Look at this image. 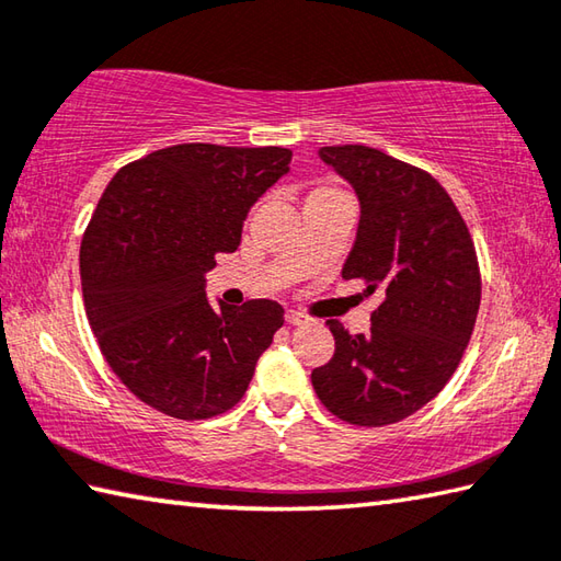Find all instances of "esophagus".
Returning a JSON list of instances; mask_svg holds the SVG:
<instances>
[{
    "label": "esophagus",
    "instance_id": "34e87169",
    "mask_svg": "<svg viewBox=\"0 0 561 561\" xmlns=\"http://www.w3.org/2000/svg\"><path fill=\"white\" fill-rule=\"evenodd\" d=\"M307 321H309V316H307V313L294 311V309H289V311H287V323H291V325H304Z\"/></svg>",
    "mask_w": 561,
    "mask_h": 561
}]
</instances>
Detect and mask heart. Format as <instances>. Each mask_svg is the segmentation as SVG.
Here are the masks:
<instances>
[{
  "instance_id": "heart-1",
  "label": "heart",
  "mask_w": 561,
  "mask_h": 561,
  "mask_svg": "<svg viewBox=\"0 0 561 561\" xmlns=\"http://www.w3.org/2000/svg\"><path fill=\"white\" fill-rule=\"evenodd\" d=\"M339 193H343V191H339L335 186H316L311 193H309V198H323V196H339ZM307 198V201H309Z\"/></svg>"
}]
</instances>
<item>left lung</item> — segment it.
I'll use <instances>...</instances> for the list:
<instances>
[{
  "label": "left lung",
  "mask_w": 561,
  "mask_h": 561,
  "mask_svg": "<svg viewBox=\"0 0 561 561\" xmlns=\"http://www.w3.org/2000/svg\"><path fill=\"white\" fill-rule=\"evenodd\" d=\"M353 183L360 222L343 279L378 294L370 333L329 319L335 353L311 373L325 410L358 426L402 422L451 380L481 307V270L466 220L424 169L363 145L321 147Z\"/></svg>",
  "instance_id": "left-lung-1"
}]
</instances>
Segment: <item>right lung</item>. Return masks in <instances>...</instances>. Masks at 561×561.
I'll return each mask as SVG.
<instances>
[{"label":"right lung","instance_id":"1","mask_svg":"<svg viewBox=\"0 0 561 561\" xmlns=\"http://www.w3.org/2000/svg\"><path fill=\"white\" fill-rule=\"evenodd\" d=\"M289 164L284 147L174 145L122 167L98 201L80 242L85 313L112 373L157 412H228L282 329L272 299L213 309L203 274Z\"/></svg>","mask_w":561,"mask_h":561}]
</instances>
